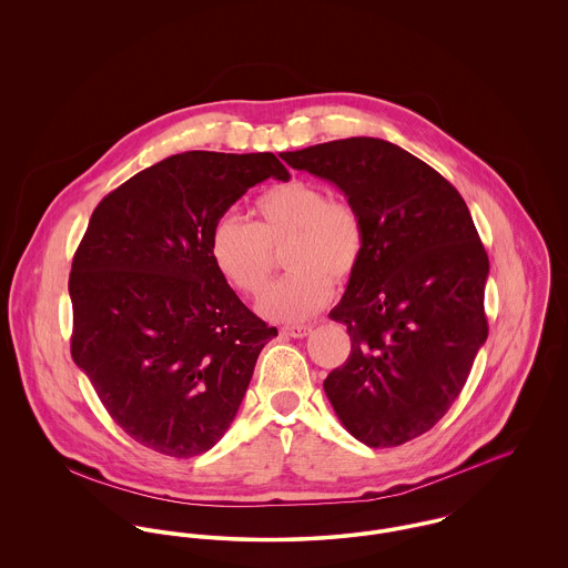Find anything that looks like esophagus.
<instances>
[{
  "mask_svg": "<svg viewBox=\"0 0 568 568\" xmlns=\"http://www.w3.org/2000/svg\"><path fill=\"white\" fill-rule=\"evenodd\" d=\"M312 324H287L281 328L283 335H290V337H307L312 333Z\"/></svg>",
  "mask_w": 568,
  "mask_h": 568,
  "instance_id": "esophagus-1",
  "label": "esophagus"
}]
</instances>
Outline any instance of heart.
Returning <instances> with one entry per match:
<instances>
[{
	"label": "heart",
	"mask_w": 568,
	"mask_h": 568,
	"mask_svg": "<svg viewBox=\"0 0 568 568\" xmlns=\"http://www.w3.org/2000/svg\"><path fill=\"white\" fill-rule=\"evenodd\" d=\"M254 224L237 215H220L209 235V253L217 272L240 292L256 296L272 278L276 256L285 247L292 270L258 301V312L278 322L315 314L333 294V278L346 281L362 263L368 233L357 206L333 200L305 181L263 191L254 202Z\"/></svg>",
	"instance_id": "1"
}]
</instances>
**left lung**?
Masks as SVG:
<instances>
[{"label":"left lung","instance_id":"8db88e82","mask_svg":"<svg viewBox=\"0 0 568 568\" xmlns=\"http://www.w3.org/2000/svg\"><path fill=\"white\" fill-rule=\"evenodd\" d=\"M357 206L368 244L339 305L351 357L324 392L353 438L385 448L429 432L459 396L488 337V254L444 176L407 150L351 136L283 152Z\"/></svg>","mask_w":568,"mask_h":568}]
</instances>
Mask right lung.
I'll return each mask as SVG.
<instances>
[{"label":"right lung","mask_w":568,"mask_h":568,"mask_svg":"<svg viewBox=\"0 0 568 568\" xmlns=\"http://www.w3.org/2000/svg\"><path fill=\"white\" fill-rule=\"evenodd\" d=\"M267 179H290L272 152L174 154L111 191L73 254L71 357L111 418L152 450L215 446L278 335L209 253L213 222Z\"/></svg>","instance_id":"1"}]
</instances>
